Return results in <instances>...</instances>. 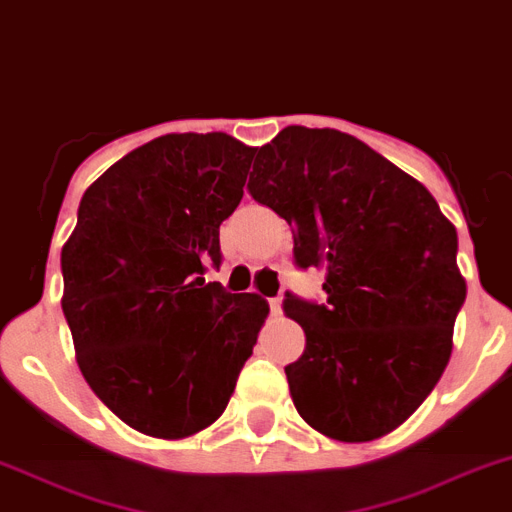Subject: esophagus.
I'll return each instance as SVG.
<instances>
[{
	"label": "esophagus",
	"mask_w": 512,
	"mask_h": 512,
	"mask_svg": "<svg viewBox=\"0 0 512 512\" xmlns=\"http://www.w3.org/2000/svg\"><path fill=\"white\" fill-rule=\"evenodd\" d=\"M269 308H272V313H279V308H282V300L272 298V300H269Z\"/></svg>",
	"instance_id": "1"
}]
</instances>
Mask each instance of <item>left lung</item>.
I'll use <instances>...</instances> for the list:
<instances>
[{
    "label": "left lung",
    "mask_w": 512,
    "mask_h": 512,
    "mask_svg": "<svg viewBox=\"0 0 512 512\" xmlns=\"http://www.w3.org/2000/svg\"><path fill=\"white\" fill-rule=\"evenodd\" d=\"M248 191L295 230L298 266L326 272V303L285 300L305 331L285 368L295 409L326 438H383L451 360L466 300L456 227L417 178L336 129L279 131Z\"/></svg>",
    "instance_id": "1"
}]
</instances>
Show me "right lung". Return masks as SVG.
<instances>
[{"label": "right lung", "mask_w": 512, "mask_h": 512, "mask_svg": "<svg viewBox=\"0 0 512 512\" xmlns=\"http://www.w3.org/2000/svg\"><path fill=\"white\" fill-rule=\"evenodd\" d=\"M256 147L165 134L85 191L61 248V310L77 365L131 430L181 440L225 412L269 305L204 282Z\"/></svg>", "instance_id": "right-lung-1"}]
</instances>
